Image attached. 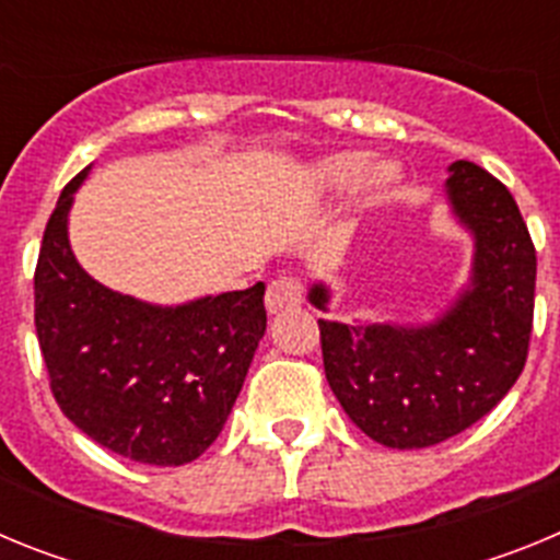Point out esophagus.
Masks as SVG:
<instances>
[{
  "mask_svg": "<svg viewBox=\"0 0 560 560\" xmlns=\"http://www.w3.org/2000/svg\"><path fill=\"white\" fill-rule=\"evenodd\" d=\"M300 303H303V283L296 277H277V280H271L269 291H266V308L271 314H280V311L294 308Z\"/></svg>",
  "mask_w": 560,
  "mask_h": 560,
  "instance_id": "obj_1",
  "label": "esophagus"
}]
</instances>
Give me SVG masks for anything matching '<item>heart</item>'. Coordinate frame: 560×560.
<instances>
[{
	"mask_svg": "<svg viewBox=\"0 0 560 560\" xmlns=\"http://www.w3.org/2000/svg\"><path fill=\"white\" fill-rule=\"evenodd\" d=\"M364 165H368V160L361 153H336V156H328L316 165V182L323 187H345L359 179ZM389 179H393L389 167H375L368 182L370 187H384Z\"/></svg>",
	"mask_w": 560,
	"mask_h": 560,
	"instance_id": "b5f03b06",
	"label": "heart"
}]
</instances>
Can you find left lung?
<instances>
[{
    "label": "left lung",
    "mask_w": 560,
    "mask_h": 560,
    "mask_svg": "<svg viewBox=\"0 0 560 560\" xmlns=\"http://www.w3.org/2000/svg\"><path fill=\"white\" fill-rule=\"evenodd\" d=\"M448 201L474 232L471 289L432 325L319 319L325 378L361 432L387 448H427L491 412L522 375L536 305V246L511 190L468 160ZM311 303L328 305L314 285Z\"/></svg>",
    "instance_id": "left-lung-1"
}]
</instances>
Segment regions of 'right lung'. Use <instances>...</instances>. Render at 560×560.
Here are the masks:
<instances>
[{
	"mask_svg": "<svg viewBox=\"0 0 560 560\" xmlns=\"http://www.w3.org/2000/svg\"><path fill=\"white\" fill-rule=\"evenodd\" d=\"M83 167L58 196L36 277V334L56 404L108 452L185 465L219 438L266 330V285L156 308L86 275L67 212Z\"/></svg>",
	"mask_w": 560,
	"mask_h": 560,
	"instance_id": "obj_1",
	"label": "right lung"
}]
</instances>
